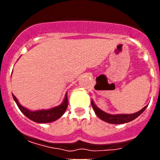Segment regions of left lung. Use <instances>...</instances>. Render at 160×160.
<instances>
[{"label": "left lung", "instance_id": "obj_1", "mask_svg": "<svg viewBox=\"0 0 160 160\" xmlns=\"http://www.w3.org/2000/svg\"><path fill=\"white\" fill-rule=\"evenodd\" d=\"M91 105H92V107L93 109H94V112H95V114H97V116L98 117V118H101L103 121H105V122L112 124H122L131 122V121L134 120L135 118H136L138 116H139V115L146 110L147 107H148V106L144 107L142 110H140V111H138V112L136 113H134V114H114V115H112V114H107V113L101 111L99 108H98V107L94 105V103L93 101H91Z\"/></svg>", "mask_w": 160, "mask_h": 160}]
</instances>
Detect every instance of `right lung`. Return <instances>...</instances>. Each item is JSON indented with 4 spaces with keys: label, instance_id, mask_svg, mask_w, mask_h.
<instances>
[{
    "label": "right lung",
    "instance_id": "right-lung-1",
    "mask_svg": "<svg viewBox=\"0 0 160 160\" xmlns=\"http://www.w3.org/2000/svg\"><path fill=\"white\" fill-rule=\"evenodd\" d=\"M14 101L16 102L17 105L19 107L22 113L25 114V116L29 118V119L32 120L36 122H39V123H44V122H51L57 120L58 118H60L64 112L66 111V108L68 106V98L67 95H66L65 99L63 102L61 104L60 106L56 107H53L49 110H42V111H30L28 109L22 107V105H20V103L18 102L17 98L12 94Z\"/></svg>",
    "mask_w": 160,
    "mask_h": 160
}]
</instances>
